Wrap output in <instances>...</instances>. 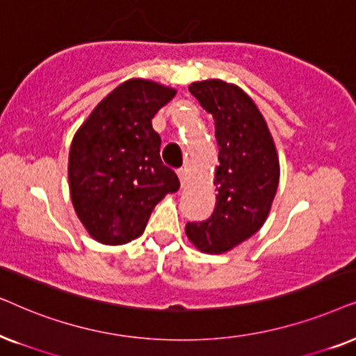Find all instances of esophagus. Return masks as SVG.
<instances>
[{
	"label": "esophagus",
	"mask_w": 356,
	"mask_h": 356,
	"mask_svg": "<svg viewBox=\"0 0 356 356\" xmlns=\"http://www.w3.org/2000/svg\"><path fill=\"white\" fill-rule=\"evenodd\" d=\"M177 175H179V181H181V186L184 187V186H186V181H187V170L186 169H179Z\"/></svg>",
	"instance_id": "34e87169"
}]
</instances>
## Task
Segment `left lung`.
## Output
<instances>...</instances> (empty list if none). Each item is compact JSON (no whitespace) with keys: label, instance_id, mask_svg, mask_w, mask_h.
I'll list each match as a JSON object with an SVG mask.
<instances>
[{"label":"left lung","instance_id":"1","mask_svg":"<svg viewBox=\"0 0 356 356\" xmlns=\"http://www.w3.org/2000/svg\"><path fill=\"white\" fill-rule=\"evenodd\" d=\"M188 91L215 118L216 203L205 221L187 222L193 245L222 254L257 233L267 220L280 179V163L262 113L243 89L221 79L191 84Z\"/></svg>","mask_w":356,"mask_h":356}]
</instances>
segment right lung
<instances>
[{
  "label": "right lung",
  "instance_id": "add662e5",
  "mask_svg": "<svg viewBox=\"0 0 356 356\" xmlns=\"http://www.w3.org/2000/svg\"><path fill=\"white\" fill-rule=\"evenodd\" d=\"M175 96L170 88L130 79L94 108L70 148L68 179L74 211L94 239L125 244L143 233L177 175L163 164L153 118Z\"/></svg>",
  "mask_w": 356,
  "mask_h": 356
}]
</instances>
